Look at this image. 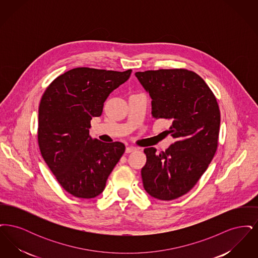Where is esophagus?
Here are the masks:
<instances>
[{"instance_id":"34e87169","label":"esophagus","mask_w":258,"mask_h":258,"mask_svg":"<svg viewBox=\"0 0 258 258\" xmlns=\"http://www.w3.org/2000/svg\"><path fill=\"white\" fill-rule=\"evenodd\" d=\"M135 151H137V148L135 147H127L125 149V153L126 154H130V153H133V152H135Z\"/></svg>"}]
</instances>
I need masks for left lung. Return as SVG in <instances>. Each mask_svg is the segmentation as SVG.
I'll use <instances>...</instances> for the list:
<instances>
[{
	"label": "left lung",
	"instance_id": "1",
	"mask_svg": "<svg viewBox=\"0 0 258 258\" xmlns=\"http://www.w3.org/2000/svg\"><path fill=\"white\" fill-rule=\"evenodd\" d=\"M152 98V116L166 119L175 142L165 152L146 148L141 169L145 190L160 200L188 192L208 168L218 148L221 113L213 92L198 74L183 69L138 72Z\"/></svg>",
	"mask_w": 258,
	"mask_h": 258
}]
</instances>
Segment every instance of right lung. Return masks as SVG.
Returning <instances> with one entry per match:
<instances>
[{
    "mask_svg": "<svg viewBox=\"0 0 258 258\" xmlns=\"http://www.w3.org/2000/svg\"><path fill=\"white\" fill-rule=\"evenodd\" d=\"M132 70L114 72L76 68L57 77L38 107L37 139L41 156L64 190L78 198L99 196L123 156L122 142L104 143L89 135L111 93Z\"/></svg>",
    "mask_w": 258,
    "mask_h": 258,
    "instance_id": "obj_1",
    "label": "right lung"
}]
</instances>
